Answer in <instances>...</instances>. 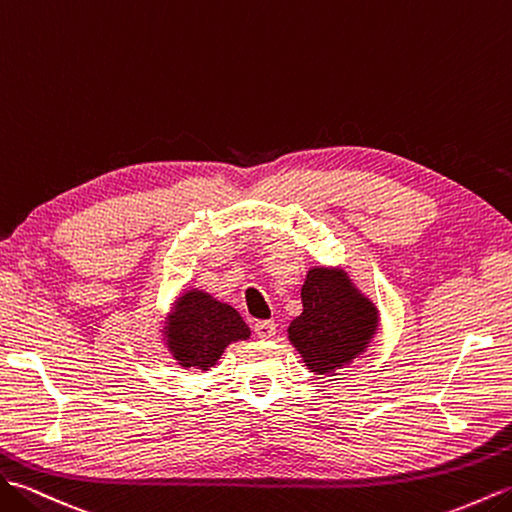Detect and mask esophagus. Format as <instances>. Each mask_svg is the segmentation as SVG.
I'll return each mask as SVG.
<instances>
[{
  "instance_id": "obj_1",
  "label": "esophagus",
  "mask_w": 512,
  "mask_h": 512,
  "mask_svg": "<svg viewBox=\"0 0 512 512\" xmlns=\"http://www.w3.org/2000/svg\"><path fill=\"white\" fill-rule=\"evenodd\" d=\"M254 333H256L258 339H274V335H276V324H274V322H267V320L256 322V324H254Z\"/></svg>"
}]
</instances>
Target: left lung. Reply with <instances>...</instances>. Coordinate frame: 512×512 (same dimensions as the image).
<instances>
[{"mask_svg": "<svg viewBox=\"0 0 512 512\" xmlns=\"http://www.w3.org/2000/svg\"><path fill=\"white\" fill-rule=\"evenodd\" d=\"M302 313L287 333L304 366L335 377L368 352L379 333V309L342 267H309L302 285Z\"/></svg>", "mask_w": 512, "mask_h": 512, "instance_id": "obj_1", "label": "left lung"}]
</instances>
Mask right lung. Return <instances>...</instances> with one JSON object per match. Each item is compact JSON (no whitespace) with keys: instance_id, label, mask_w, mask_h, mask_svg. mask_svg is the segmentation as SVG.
Instances as JSON below:
<instances>
[{"instance_id":"1","label":"right lung","mask_w":512,"mask_h":512,"mask_svg":"<svg viewBox=\"0 0 512 512\" xmlns=\"http://www.w3.org/2000/svg\"><path fill=\"white\" fill-rule=\"evenodd\" d=\"M160 324L157 333L164 348L186 370L208 372L217 366L227 346L252 337L232 304L199 287L181 289Z\"/></svg>"}]
</instances>
